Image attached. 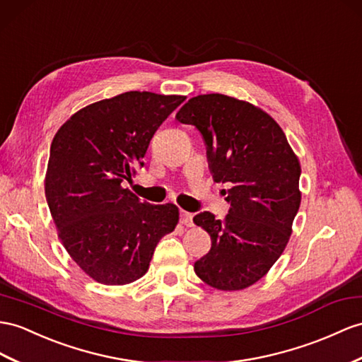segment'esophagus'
Wrapping results in <instances>:
<instances>
[{
    "label": "esophagus",
    "mask_w": 362,
    "mask_h": 362,
    "mask_svg": "<svg viewBox=\"0 0 362 362\" xmlns=\"http://www.w3.org/2000/svg\"><path fill=\"white\" fill-rule=\"evenodd\" d=\"M180 221L185 226H192V214L187 211L180 212Z\"/></svg>",
    "instance_id": "1"
}]
</instances>
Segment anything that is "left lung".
<instances>
[{
	"mask_svg": "<svg viewBox=\"0 0 362 362\" xmlns=\"http://www.w3.org/2000/svg\"><path fill=\"white\" fill-rule=\"evenodd\" d=\"M175 117L199 129L214 180L229 187L225 220L209 211L194 217L212 240L194 271L216 289H245L266 275L289 242L301 202L298 159L280 125L249 102L200 95Z\"/></svg>",
	"mask_w": 362,
	"mask_h": 362,
	"instance_id": "left-lung-1",
	"label": "left lung"
}]
</instances>
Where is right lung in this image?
<instances>
[{
  "label": "right lung",
  "mask_w": 362,
  "mask_h": 362,
  "mask_svg": "<svg viewBox=\"0 0 362 362\" xmlns=\"http://www.w3.org/2000/svg\"><path fill=\"white\" fill-rule=\"evenodd\" d=\"M185 96L127 91L79 110L50 146L45 196L64 247L82 271L119 286L145 275L179 208L151 205L125 188L151 137Z\"/></svg>",
  "instance_id": "obj_1"
}]
</instances>
